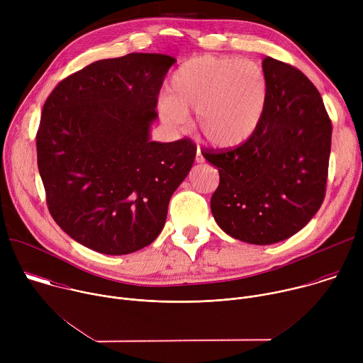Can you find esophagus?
Returning <instances> with one entry per match:
<instances>
[{
    "mask_svg": "<svg viewBox=\"0 0 363 363\" xmlns=\"http://www.w3.org/2000/svg\"><path fill=\"white\" fill-rule=\"evenodd\" d=\"M195 161H196V162H199V164H201V162H203V157H202V153H201V149H199V147L196 149V155H195Z\"/></svg>",
    "mask_w": 363,
    "mask_h": 363,
    "instance_id": "esophagus-1",
    "label": "esophagus"
}]
</instances>
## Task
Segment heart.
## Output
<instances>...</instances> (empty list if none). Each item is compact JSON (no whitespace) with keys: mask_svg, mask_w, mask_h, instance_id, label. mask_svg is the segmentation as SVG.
I'll return each instance as SVG.
<instances>
[{"mask_svg":"<svg viewBox=\"0 0 363 363\" xmlns=\"http://www.w3.org/2000/svg\"><path fill=\"white\" fill-rule=\"evenodd\" d=\"M269 96L264 69L251 60L199 56L178 67L169 80V96L160 100L162 119L182 125L196 112V129L220 149L245 143L260 128Z\"/></svg>","mask_w":363,"mask_h":363,"instance_id":"obj_1","label":"heart"}]
</instances>
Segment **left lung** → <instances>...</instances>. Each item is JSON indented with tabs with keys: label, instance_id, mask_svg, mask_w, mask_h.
I'll return each mask as SVG.
<instances>
[{
	"label": "left lung",
	"instance_id": "8db88e82",
	"mask_svg": "<svg viewBox=\"0 0 363 363\" xmlns=\"http://www.w3.org/2000/svg\"><path fill=\"white\" fill-rule=\"evenodd\" d=\"M269 82L260 128L231 149L206 147L218 168L217 224L235 240L267 245L300 231L326 194L332 122L315 84L291 65L263 60Z\"/></svg>",
	"mask_w": 363,
	"mask_h": 363
}]
</instances>
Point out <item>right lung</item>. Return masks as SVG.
<instances>
[{
	"mask_svg": "<svg viewBox=\"0 0 363 363\" xmlns=\"http://www.w3.org/2000/svg\"><path fill=\"white\" fill-rule=\"evenodd\" d=\"M174 63L155 53L99 60L63 79L44 103L35 139L48 211L87 248L129 254L165 225L196 153L188 138L149 139Z\"/></svg>",
	"mask_w": 363,
	"mask_h": 363,
	"instance_id": "add662e5",
	"label": "right lung"
}]
</instances>
